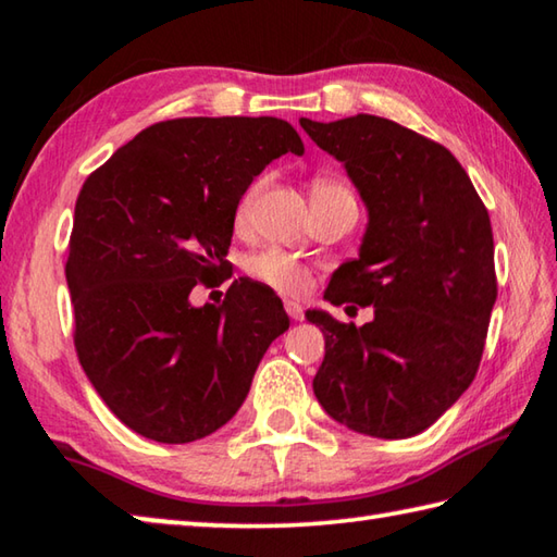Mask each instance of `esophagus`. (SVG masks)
I'll use <instances>...</instances> for the list:
<instances>
[{
    "label": "esophagus",
    "instance_id": "34e87169",
    "mask_svg": "<svg viewBox=\"0 0 557 557\" xmlns=\"http://www.w3.org/2000/svg\"><path fill=\"white\" fill-rule=\"evenodd\" d=\"M285 312L289 314V319H295V322H301V319H305V307L295 299H285Z\"/></svg>",
    "mask_w": 557,
    "mask_h": 557
}]
</instances>
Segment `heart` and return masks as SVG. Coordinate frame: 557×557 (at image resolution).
Returning <instances> with one entry per match:
<instances>
[{
    "label": "heart",
    "mask_w": 557,
    "mask_h": 557,
    "mask_svg": "<svg viewBox=\"0 0 557 557\" xmlns=\"http://www.w3.org/2000/svg\"><path fill=\"white\" fill-rule=\"evenodd\" d=\"M262 184H265V178H258V182H252L248 188H245L238 201V209H235V221L238 223L248 221L252 203H256ZM332 188H344V186L332 184V182H317L312 194L332 191ZM248 275L252 280H258L260 285H265L270 289L280 292V295H289V297L305 295L309 285H312V272H309L305 262H299L297 258H292L287 252L275 250V248L262 250L258 256H252L248 260Z\"/></svg>",
    "instance_id": "obj_1"
}]
</instances>
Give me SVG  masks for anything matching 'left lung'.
I'll return each instance as SVG.
<instances>
[{"label":"left lung","mask_w":557,"mask_h":557,"mask_svg":"<svg viewBox=\"0 0 557 557\" xmlns=\"http://www.w3.org/2000/svg\"><path fill=\"white\" fill-rule=\"evenodd\" d=\"M299 125L344 164L369 211L358 258L334 272L324 299L373 305V319L354 326L309 309L326 348L314 395L361 435H420L482 361L496 301L492 221L455 154L398 122L361 112Z\"/></svg>","instance_id":"8db88e82"}]
</instances>
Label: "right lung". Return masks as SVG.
Returning <instances> with one entry per match:
<instances>
[{
  "label": "right lung",
  "instance_id": "add662e5",
  "mask_svg": "<svg viewBox=\"0 0 557 557\" xmlns=\"http://www.w3.org/2000/svg\"><path fill=\"white\" fill-rule=\"evenodd\" d=\"M305 154L280 117H182L139 132L83 184L65 262L75 351L108 408L164 445L201 440L248 398L289 329L282 299L238 277L223 305L191 289L228 270L235 209L272 159Z\"/></svg>",
  "mask_w": 557,
  "mask_h": 557
}]
</instances>
